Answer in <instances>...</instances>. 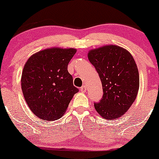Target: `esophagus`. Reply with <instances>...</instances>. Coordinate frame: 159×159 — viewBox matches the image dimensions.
<instances>
[{"label":"esophagus","mask_w":159,"mask_h":159,"mask_svg":"<svg viewBox=\"0 0 159 159\" xmlns=\"http://www.w3.org/2000/svg\"><path fill=\"white\" fill-rule=\"evenodd\" d=\"M80 90H81V91L82 93H85L86 91H87V87H86V86L84 85V86H82Z\"/></svg>","instance_id":"34e87169"}]
</instances>
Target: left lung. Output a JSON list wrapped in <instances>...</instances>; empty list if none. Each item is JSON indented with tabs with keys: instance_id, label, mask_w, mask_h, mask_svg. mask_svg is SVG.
I'll list each match as a JSON object with an SVG mask.
<instances>
[{
	"instance_id": "left-lung-1",
	"label": "left lung",
	"mask_w": 159,
	"mask_h": 159,
	"mask_svg": "<svg viewBox=\"0 0 159 159\" xmlns=\"http://www.w3.org/2000/svg\"><path fill=\"white\" fill-rule=\"evenodd\" d=\"M89 61L97 71L103 96L94 107L106 120L121 117L136 99L139 90V72L135 61L126 49L107 45L88 52Z\"/></svg>"
}]
</instances>
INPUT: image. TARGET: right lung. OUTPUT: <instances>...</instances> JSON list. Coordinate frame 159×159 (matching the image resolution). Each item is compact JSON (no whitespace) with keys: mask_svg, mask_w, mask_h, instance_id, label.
Here are the masks:
<instances>
[{"mask_svg":"<svg viewBox=\"0 0 159 159\" xmlns=\"http://www.w3.org/2000/svg\"><path fill=\"white\" fill-rule=\"evenodd\" d=\"M77 49L46 48L34 54L24 66L21 90L29 108L45 121H54L65 114L78 89L67 66Z\"/></svg>","mask_w":159,"mask_h":159,"instance_id":"obj_1","label":"right lung"}]
</instances>
